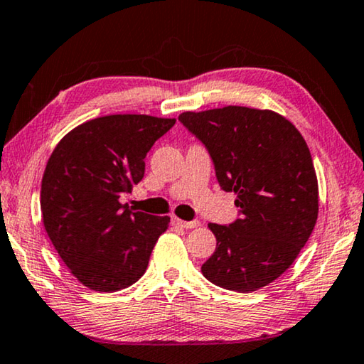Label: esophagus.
<instances>
[{
  "mask_svg": "<svg viewBox=\"0 0 364 364\" xmlns=\"http://www.w3.org/2000/svg\"><path fill=\"white\" fill-rule=\"evenodd\" d=\"M171 222H173V223H176V225H180V227L186 228V230H189V228H196V227H199V225H200V222H199V220L184 222V220H181V218H178V217H173V218H171Z\"/></svg>",
  "mask_w": 364,
  "mask_h": 364,
  "instance_id": "1",
  "label": "esophagus"
}]
</instances>
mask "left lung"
I'll use <instances>...</instances> for the list:
<instances>
[{
  "mask_svg": "<svg viewBox=\"0 0 364 364\" xmlns=\"http://www.w3.org/2000/svg\"><path fill=\"white\" fill-rule=\"evenodd\" d=\"M178 119L209 151L218 184L236 194L241 215L230 225L209 223L217 247L203 275L240 293L272 284L306 245L319 212L306 141L272 109L230 105Z\"/></svg>",
  "mask_w": 364,
  "mask_h": 364,
  "instance_id": "left-lung-1",
  "label": "left lung"
}]
</instances>
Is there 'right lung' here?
Instances as JSON below:
<instances>
[{
	"label": "right lung",
	"instance_id": "obj_1",
	"mask_svg": "<svg viewBox=\"0 0 364 364\" xmlns=\"http://www.w3.org/2000/svg\"><path fill=\"white\" fill-rule=\"evenodd\" d=\"M175 118L108 114L79 124L58 142L42 178L43 227L80 284L118 291L146 272L170 217L121 204L144 178L147 152Z\"/></svg>",
	"mask_w": 364,
	"mask_h": 364
}]
</instances>
